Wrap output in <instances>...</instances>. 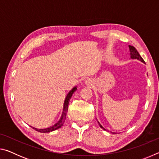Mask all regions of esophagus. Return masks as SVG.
Returning <instances> with one entry per match:
<instances>
[{"label":"esophagus","instance_id":"esophagus-1","mask_svg":"<svg viewBox=\"0 0 159 159\" xmlns=\"http://www.w3.org/2000/svg\"><path fill=\"white\" fill-rule=\"evenodd\" d=\"M85 84L87 85H92V83H91V80H90L88 79V80H86L85 81Z\"/></svg>","mask_w":159,"mask_h":159}]
</instances>
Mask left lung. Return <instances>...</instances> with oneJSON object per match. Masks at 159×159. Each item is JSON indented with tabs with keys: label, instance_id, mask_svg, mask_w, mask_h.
<instances>
[{
	"label": "left lung",
	"instance_id": "1",
	"mask_svg": "<svg viewBox=\"0 0 159 159\" xmlns=\"http://www.w3.org/2000/svg\"><path fill=\"white\" fill-rule=\"evenodd\" d=\"M128 47H129V50H130V59H133V60H138L140 61H142V62H143V63L145 64L144 60H143V59H142V57H141L140 55H139V52H138V50L135 49V48L133 47V46H132V45H128ZM98 122L99 125V127L103 129V130H107L106 129L104 128L103 126H102L100 124V123H99V121H98ZM111 133H113V134L116 133H114V132H111Z\"/></svg>",
	"mask_w": 159,
	"mask_h": 159
}]
</instances>
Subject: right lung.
Instances as JSON below:
<instances>
[{"label":"right lung","mask_w":159,"mask_h":159,"mask_svg":"<svg viewBox=\"0 0 159 159\" xmlns=\"http://www.w3.org/2000/svg\"><path fill=\"white\" fill-rule=\"evenodd\" d=\"M76 90H77L76 86H75V87L72 88V89L68 93V94H67V95L66 96V98H65V99H64L63 111H62V113H61V118H60V120H59L57 123H55V124L52 125V126H50V127H48L47 128H43V129H38L36 128L31 127H31L33 128L34 130H36L38 132H40V133H50V132L56 130L60 128H61V126L64 125V122H65L66 117V113H67V111H68V106H69V102L70 99H71L72 95H73L75 91H76Z\"/></svg>","instance_id":"right-lung-1"}]
</instances>
